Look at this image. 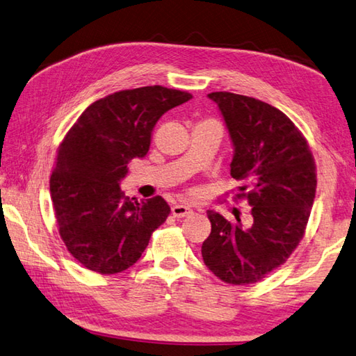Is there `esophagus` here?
<instances>
[{
	"instance_id": "34e87169",
	"label": "esophagus",
	"mask_w": 356,
	"mask_h": 356,
	"mask_svg": "<svg viewBox=\"0 0 356 356\" xmlns=\"http://www.w3.org/2000/svg\"><path fill=\"white\" fill-rule=\"evenodd\" d=\"M171 213H172L174 218H185V216L191 214L193 210H191L190 207H186V205H174L171 208Z\"/></svg>"
}]
</instances>
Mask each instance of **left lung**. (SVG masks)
<instances>
[{"instance_id":"left-lung-1","label":"left lung","mask_w":356,"mask_h":356,"mask_svg":"<svg viewBox=\"0 0 356 356\" xmlns=\"http://www.w3.org/2000/svg\"><path fill=\"white\" fill-rule=\"evenodd\" d=\"M232 137L236 199L252 208V224L208 211L211 233L202 243L205 266L220 281H262L295 252L316 193V166L295 123L271 104L233 92H211Z\"/></svg>"}]
</instances>
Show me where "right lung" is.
Listing matches in <instances>:
<instances>
[{
    "instance_id": "right-lung-1",
    "label": "right lung",
    "mask_w": 356,
    "mask_h": 356,
    "mask_svg": "<svg viewBox=\"0 0 356 356\" xmlns=\"http://www.w3.org/2000/svg\"><path fill=\"white\" fill-rule=\"evenodd\" d=\"M190 99V92L159 85L120 90L88 106L63 138L51 197L61 239L83 267L122 273L168 218L163 197L138 202L124 196L118 182L131 160L149 151L159 118Z\"/></svg>"
}]
</instances>
